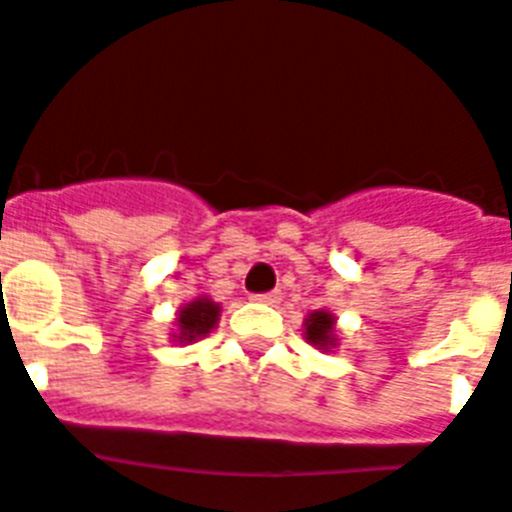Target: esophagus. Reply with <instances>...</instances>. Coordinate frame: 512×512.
<instances>
[{
  "label": "esophagus",
  "mask_w": 512,
  "mask_h": 512,
  "mask_svg": "<svg viewBox=\"0 0 512 512\" xmlns=\"http://www.w3.org/2000/svg\"><path fill=\"white\" fill-rule=\"evenodd\" d=\"M253 301H256V303H266V306H274V303L282 301V293H280V290H269V293L253 295Z\"/></svg>",
  "instance_id": "obj_1"
}]
</instances>
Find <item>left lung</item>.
I'll list each match as a JSON object with an SVG mask.
<instances>
[{
    "instance_id": "obj_1",
    "label": "left lung",
    "mask_w": 512,
    "mask_h": 512,
    "mask_svg": "<svg viewBox=\"0 0 512 512\" xmlns=\"http://www.w3.org/2000/svg\"><path fill=\"white\" fill-rule=\"evenodd\" d=\"M337 319L329 311H314V314H308V319L303 322V327H306V332H303V337H306L314 348L319 350H329L335 348L337 345V329H335Z\"/></svg>"
}]
</instances>
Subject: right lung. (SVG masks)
Instances as JSON below:
<instances>
[{
	"label": "right lung",
	"instance_id": "obj_1",
	"mask_svg": "<svg viewBox=\"0 0 512 512\" xmlns=\"http://www.w3.org/2000/svg\"><path fill=\"white\" fill-rule=\"evenodd\" d=\"M219 311H222L219 303H214L211 298H206V295H198V298H193V301L185 303V306L180 308V314H177L175 319L177 332L172 337H175L177 342L201 340V337H206L211 329L217 327Z\"/></svg>",
	"mask_w": 512,
	"mask_h": 512
}]
</instances>
